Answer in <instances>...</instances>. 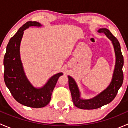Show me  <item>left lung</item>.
<instances>
[{
    "label": "left lung",
    "instance_id": "obj_1",
    "mask_svg": "<svg viewBox=\"0 0 128 128\" xmlns=\"http://www.w3.org/2000/svg\"><path fill=\"white\" fill-rule=\"evenodd\" d=\"M100 33H104L112 41L115 51L116 65L113 79L109 87L97 96L90 100H82L80 97V92L74 80L70 76L69 78V86L72 95V99L76 107L83 110H94L101 108L112 102L116 96L118 90L122 86L124 80L122 66L124 65V58L121 50L120 44L115 36L106 28L98 30Z\"/></svg>",
    "mask_w": 128,
    "mask_h": 128
}]
</instances>
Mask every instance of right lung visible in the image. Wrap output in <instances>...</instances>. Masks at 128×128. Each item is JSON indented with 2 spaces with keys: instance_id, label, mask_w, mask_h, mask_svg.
<instances>
[{
  "instance_id": "add662e5",
  "label": "right lung",
  "mask_w": 128,
  "mask_h": 128,
  "mask_svg": "<svg viewBox=\"0 0 128 128\" xmlns=\"http://www.w3.org/2000/svg\"><path fill=\"white\" fill-rule=\"evenodd\" d=\"M36 22H28L10 40L4 59V81L13 97L19 104L31 108H42L49 104L59 77V73L51 77L42 88L37 89L26 77L20 57V45L24 30L30 26H41Z\"/></svg>"
}]
</instances>
